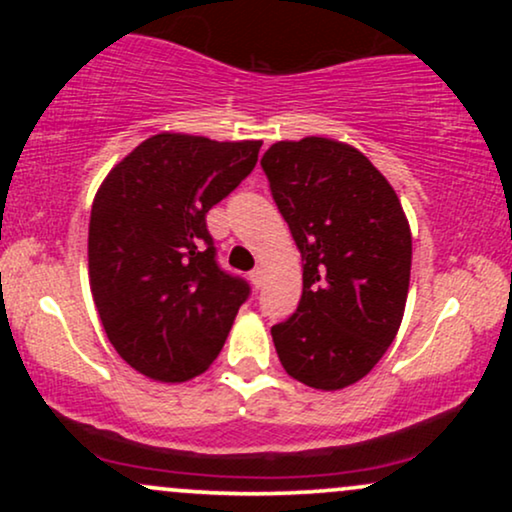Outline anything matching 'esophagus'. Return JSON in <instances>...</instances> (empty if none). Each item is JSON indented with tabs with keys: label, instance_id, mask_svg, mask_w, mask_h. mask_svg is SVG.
Instances as JSON below:
<instances>
[{
	"label": "esophagus",
	"instance_id": "obj_1",
	"mask_svg": "<svg viewBox=\"0 0 512 512\" xmlns=\"http://www.w3.org/2000/svg\"><path fill=\"white\" fill-rule=\"evenodd\" d=\"M250 281H252V284H255V289H260L262 281H264V269H262V267L252 269V272H250Z\"/></svg>",
	"mask_w": 512,
	"mask_h": 512
}]
</instances>
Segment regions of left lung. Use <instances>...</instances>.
Returning <instances> with one entry per match:
<instances>
[{"label": "left lung", "instance_id": "1", "mask_svg": "<svg viewBox=\"0 0 512 512\" xmlns=\"http://www.w3.org/2000/svg\"><path fill=\"white\" fill-rule=\"evenodd\" d=\"M260 166L303 257L296 313L272 327L276 354L303 385L342 390L370 373L402 322L407 216L383 173L349 144L279 142Z\"/></svg>", "mask_w": 512, "mask_h": 512}]
</instances>
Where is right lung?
Segmentation results:
<instances>
[{
    "label": "right lung",
    "mask_w": 512,
    "mask_h": 512,
    "mask_svg": "<svg viewBox=\"0 0 512 512\" xmlns=\"http://www.w3.org/2000/svg\"><path fill=\"white\" fill-rule=\"evenodd\" d=\"M260 146L156 134L93 199V301L110 344L139 373L182 383L223 349L250 284L221 269L207 214L252 173Z\"/></svg>",
    "instance_id": "1"
}]
</instances>
